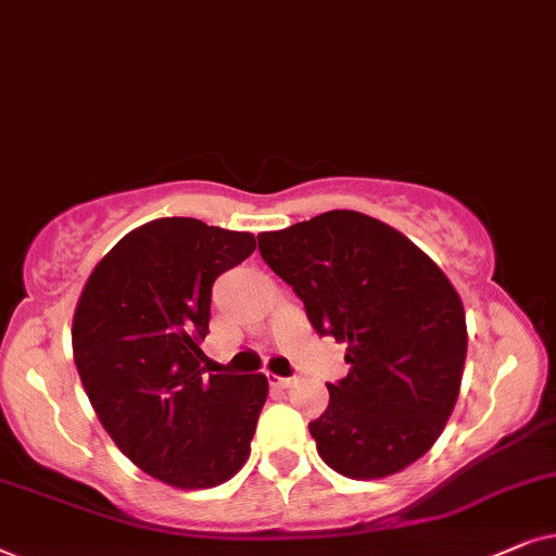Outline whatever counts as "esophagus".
Listing matches in <instances>:
<instances>
[{
    "label": "esophagus",
    "instance_id": "34e87169",
    "mask_svg": "<svg viewBox=\"0 0 556 556\" xmlns=\"http://www.w3.org/2000/svg\"><path fill=\"white\" fill-rule=\"evenodd\" d=\"M292 383H298V379H294V376H271V387L290 389Z\"/></svg>",
    "mask_w": 556,
    "mask_h": 556
}]
</instances>
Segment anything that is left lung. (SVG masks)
<instances>
[{
  "label": "left lung",
  "mask_w": 556,
  "mask_h": 556,
  "mask_svg": "<svg viewBox=\"0 0 556 556\" xmlns=\"http://www.w3.org/2000/svg\"><path fill=\"white\" fill-rule=\"evenodd\" d=\"M258 251L305 305L317 336L345 343V379L309 434L340 476L368 480L419 460L460 391L468 330L455 287L381 220L328 211L258 233Z\"/></svg>",
  "instance_id": "left-lung-1"
}]
</instances>
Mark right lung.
Returning a JSON list of instances; mask_svg holds the SVG:
<instances>
[{
  "mask_svg": "<svg viewBox=\"0 0 556 556\" xmlns=\"http://www.w3.org/2000/svg\"><path fill=\"white\" fill-rule=\"evenodd\" d=\"M251 233L198 218H157L124 236L73 317V358L101 425L147 476L213 488L251 453L264 374L205 376L211 292L254 254Z\"/></svg>",
  "mask_w": 556,
  "mask_h": 556,
  "instance_id": "add662e5",
  "label": "right lung"
}]
</instances>
